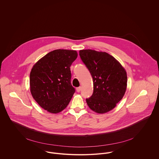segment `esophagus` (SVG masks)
<instances>
[{"label": "esophagus", "instance_id": "obj_1", "mask_svg": "<svg viewBox=\"0 0 159 159\" xmlns=\"http://www.w3.org/2000/svg\"><path fill=\"white\" fill-rule=\"evenodd\" d=\"M80 90H81V87H80H80H77V88H76V91H77V92H79L80 91Z\"/></svg>", "mask_w": 159, "mask_h": 159}]
</instances>
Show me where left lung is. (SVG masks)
I'll use <instances>...</instances> for the list:
<instances>
[{
    "mask_svg": "<svg viewBox=\"0 0 159 159\" xmlns=\"http://www.w3.org/2000/svg\"><path fill=\"white\" fill-rule=\"evenodd\" d=\"M79 55L93 79L92 95L86 99L88 106L97 113L110 111L125 93L128 80L126 70L105 52L84 49L80 50Z\"/></svg>",
    "mask_w": 159,
    "mask_h": 159,
    "instance_id": "obj_1",
    "label": "left lung"
}]
</instances>
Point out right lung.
I'll return each instance as SVG.
<instances>
[{"label": "right lung", "instance_id": "obj_1", "mask_svg": "<svg viewBox=\"0 0 159 159\" xmlns=\"http://www.w3.org/2000/svg\"><path fill=\"white\" fill-rule=\"evenodd\" d=\"M77 57L76 51L57 49L33 66L30 75L31 93L47 111L60 113L72 98L75 89L71 84L70 67Z\"/></svg>", "mask_w": 159, "mask_h": 159}]
</instances>
